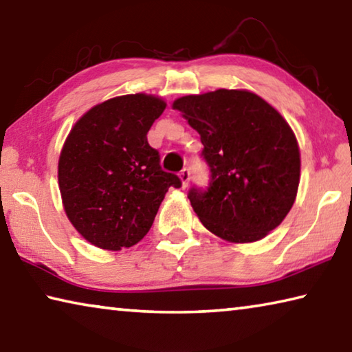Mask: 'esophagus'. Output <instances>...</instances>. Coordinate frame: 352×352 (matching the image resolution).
<instances>
[{"instance_id":"1","label":"esophagus","mask_w":352,"mask_h":352,"mask_svg":"<svg viewBox=\"0 0 352 352\" xmlns=\"http://www.w3.org/2000/svg\"><path fill=\"white\" fill-rule=\"evenodd\" d=\"M180 180H182V186L186 188L189 184V180H190V172L189 169L184 168L182 172H180Z\"/></svg>"}]
</instances>
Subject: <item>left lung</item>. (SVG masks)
<instances>
[{
    "label": "left lung",
    "instance_id": "left-lung-1",
    "mask_svg": "<svg viewBox=\"0 0 352 352\" xmlns=\"http://www.w3.org/2000/svg\"><path fill=\"white\" fill-rule=\"evenodd\" d=\"M172 109L199 132L211 170L208 189L188 194L200 222L226 242L264 239L292 210L300 184V147L287 121L248 90L189 94Z\"/></svg>",
    "mask_w": 352,
    "mask_h": 352
}]
</instances>
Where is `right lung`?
<instances>
[{
    "label": "right lung",
    "mask_w": 352,
    "mask_h": 352,
    "mask_svg": "<svg viewBox=\"0 0 352 352\" xmlns=\"http://www.w3.org/2000/svg\"><path fill=\"white\" fill-rule=\"evenodd\" d=\"M164 109L153 94L111 98L88 110L65 140L57 174L63 210L91 245L118 252L138 243L168 189L182 186L147 142Z\"/></svg>",
    "instance_id": "add662e5"
}]
</instances>
